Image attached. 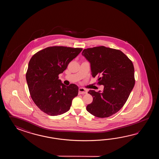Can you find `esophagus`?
I'll return each mask as SVG.
<instances>
[{"label":"esophagus","instance_id":"obj_1","mask_svg":"<svg viewBox=\"0 0 159 159\" xmlns=\"http://www.w3.org/2000/svg\"><path fill=\"white\" fill-rule=\"evenodd\" d=\"M88 93V91L86 89H84V88H79V94H86Z\"/></svg>","mask_w":159,"mask_h":159}]
</instances>
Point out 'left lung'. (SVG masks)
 Returning <instances> with one entry per match:
<instances>
[{
  "instance_id": "left-lung-1",
  "label": "left lung",
  "mask_w": 159,
  "mask_h": 159,
  "mask_svg": "<svg viewBox=\"0 0 159 159\" xmlns=\"http://www.w3.org/2000/svg\"><path fill=\"white\" fill-rule=\"evenodd\" d=\"M91 68V75L98 76L103 91L90 90L93 102L86 110L98 118H107L119 111L125 104L135 85L132 61L122 51L103 46L85 49L82 52Z\"/></svg>"
}]
</instances>
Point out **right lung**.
I'll use <instances>...</instances> for the list:
<instances>
[{"label":"right lung","instance_id":"right-lung-1","mask_svg":"<svg viewBox=\"0 0 159 159\" xmlns=\"http://www.w3.org/2000/svg\"><path fill=\"white\" fill-rule=\"evenodd\" d=\"M82 48L51 47L37 52L30 58L26 80L31 98L42 111L51 116L61 115L70 108L78 93V86H66L58 75L67 68Z\"/></svg>","mask_w":159,"mask_h":159}]
</instances>
